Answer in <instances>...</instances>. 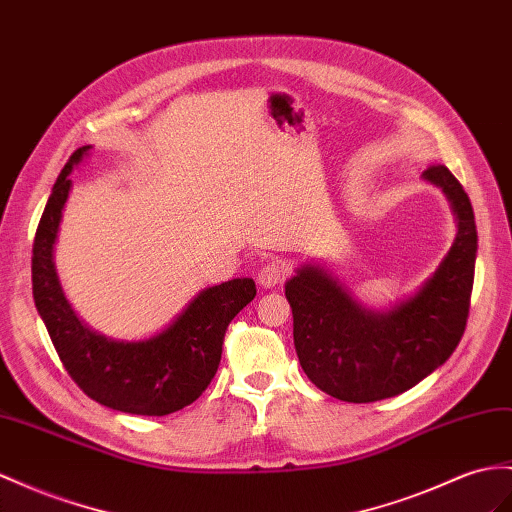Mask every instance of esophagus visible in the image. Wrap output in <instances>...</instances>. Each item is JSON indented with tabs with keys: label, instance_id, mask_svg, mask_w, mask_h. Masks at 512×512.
I'll return each mask as SVG.
<instances>
[{
	"label": "esophagus",
	"instance_id": "34e87169",
	"mask_svg": "<svg viewBox=\"0 0 512 512\" xmlns=\"http://www.w3.org/2000/svg\"><path fill=\"white\" fill-rule=\"evenodd\" d=\"M290 264H287L285 259L277 257V259H268L264 266L259 270V277L257 281L264 285V287H274V285H281L287 277H290Z\"/></svg>",
	"mask_w": 512,
	"mask_h": 512
}]
</instances>
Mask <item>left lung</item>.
I'll list each match as a JSON object with an SVG mask.
<instances>
[{
    "label": "left lung",
    "mask_w": 512,
    "mask_h": 512,
    "mask_svg": "<svg viewBox=\"0 0 512 512\" xmlns=\"http://www.w3.org/2000/svg\"><path fill=\"white\" fill-rule=\"evenodd\" d=\"M424 179L448 194L458 233L413 298L391 311H368L313 266L285 285L298 361L309 381L337 400L361 404L404 393L448 361L465 333L478 251L474 207L445 166H428Z\"/></svg>",
    "instance_id": "obj_1"
}]
</instances>
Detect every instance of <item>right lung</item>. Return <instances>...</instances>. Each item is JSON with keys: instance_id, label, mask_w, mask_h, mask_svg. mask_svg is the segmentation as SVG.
I'll list each match as a JSON object with an SVG mask.
<instances>
[{"instance_id": "right-lung-1", "label": "right lung", "mask_w": 512, "mask_h": 512, "mask_svg": "<svg viewBox=\"0 0 512 512\" xmlns=\"http://www.w3.org/2000/svg\"><path fill=\"white\" fill-rule=\"evenodd\" d=\"M90 147L77 149L58 175L32 246V292L64 365L88 398L131 415H168L192 404L212 383L229 322L257 294L253 279L207 287L166 331L144 342H112L80 322L64 298L54 244L69 199L71 170Z\"/></svg>"}]
</instances>
